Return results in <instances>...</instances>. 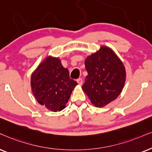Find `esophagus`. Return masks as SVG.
<instances>
[{
    "label": "esophagus",
    "mask_w": 152,
    "mask_h": 152,
    "mask_svg": "<svg viewBox=\"0 0 152 152\" xmlns=\"http://www.w3.org/2000/svg\"><path fill=\"white\" fill-rule=\"evenodd\" d=\"M77 83L79 84L80 85H82V78H78V79L77 80Z\"/></svg>",
    "instance_id": "1"
}]
</instances>
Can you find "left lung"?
<instances>
[{
  "label": "left lung",
  "instance_id": "obj_1",
  "mask_svg": "<svg viewBox=\"0 0 152 152\" xmlns=\"http://www.w3.org/2000/svg\"><path fill=\"white\" fill-rule=\"evenodd\" d=\"M85 64L88 75L82 88L91 103L102 107L115 100L124 86L125 70L113 50L102 46L88 56Z\"/></svg>",
  "mask_w": 152,
  "mask_h": 152
}]
</instances>
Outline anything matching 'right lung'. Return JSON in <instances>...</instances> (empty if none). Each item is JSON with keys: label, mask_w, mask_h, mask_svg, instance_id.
<instances>
[{"label": "right lung", "mask_w": 152, "mask_h": 152, "mask_svg": "<svg viewBox=\"0 0 152 152\" xmlns=\"http://www.w3.org/2000/svg\"><path fill=\"white\" fill-rule=\"evenodd\" d=\"M77 85L58 58L48 57L31 75V86L35 98L52 111H60L65 108Z\"/></svg>", "instance_id": "obj_1"}]
</instances>
